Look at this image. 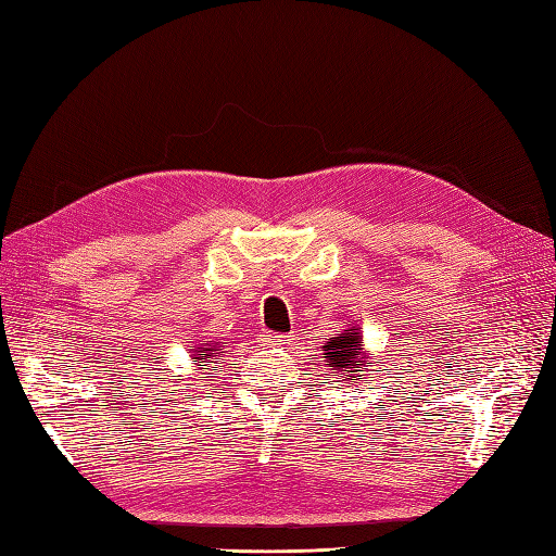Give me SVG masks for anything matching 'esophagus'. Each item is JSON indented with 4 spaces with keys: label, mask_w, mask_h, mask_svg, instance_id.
<instances>
[{
    "label": "esophagus",
    "mask_w": 556,
    "mask_h": 556,
    "mask_svg": "<svg viewBox=\"0 0 556 556\" xmlns=\"http://www.w3.org/2000/svg\"><path fill=\"white\" fill-rule=\"evenodd\" d=\"M293 341V334H265V344L269 349H285Z\"/></svg>",
    "instance_id": "34e87169"
}]
</instances>
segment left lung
I'll return each instance as SVG.
<instances>
[{
  "mask_svg": "<svg viewBox=\"0 0 556 556\" xmlns=\"http://www.w3.org/2000/svg\"><path fill=\"white\" fill-rule=\"evenodd\" d=\"M323 358L329 370L337 372V382H351L353 377L363 380V372L368 370L363 351V337L361 329L349 327L344 332L332 337L323 346Z\"/></svg>",
  "mask_w": 556,
  "mask_h": 556,
  "instance_id": "left-lung-1",
  "label": "left lung"
}]
</instances>
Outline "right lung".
I'll list each match as a JSON object with an SVG mask.
<instances>
[{
    "label": "right lung",
    "mask_w": 556,
    "mask_h": 556,
    "mask_svg": "<svg viewBox=\"0 0 556 556\" xmlns=\"http://www.w3.org/2000/svg\"><path fill=\"white\" fill-rule=\"evenodd\" d=\"M215 353H222V349H219V341L215 346H198L195 351H193V356L198 358V363H212V358H215Z\"/></svg>",
    "instance_id": "right-lung-1"
}]
</instances>
